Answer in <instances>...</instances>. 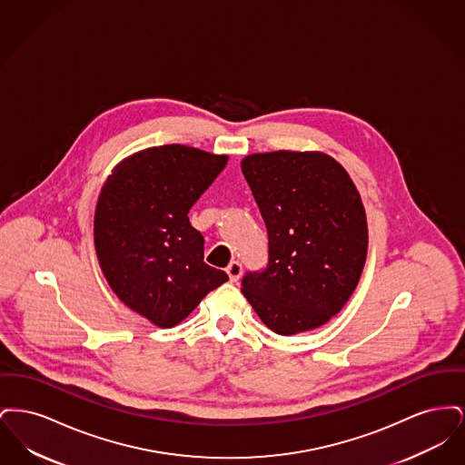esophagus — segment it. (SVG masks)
Returning <instances> with one entry per match:
<instances>
[{
	"instance_id": "34e87169",
	"label": "esophagus",
	"mask_w": 465,
	"mask_h": 465,
	"mask_svg": "<svg viewBox=\"0 0 465 465\" xmlns=\"http://www.w3.org/2000/svg\"><path fill=\"white\" fill-rule=\"evenodd\" d=\"M226 273H228L232 282H237L242 275V265L239 262H232L230 265L226 266Z\"/></svg>"
}]
</instances>
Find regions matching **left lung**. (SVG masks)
Segmentation results:
<instances>
[{
    "label": "left lung",
    "instance_id": "1",
    "mask_svg": "<svg viewBox=\"0 0 465 465\" xmlns=\"http://www.w3.org/2000/svg\"><path fill=\"white\" fill-rule=\"evenodd\" d=\"M242 173L268 233V262L243 275V296L277 334L326 324L366 262V214L352 179L317 152L245 156Z\"/></svg>",
    "mask_w": 465,
    "mask_h": 465
}]
</instances>
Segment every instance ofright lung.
Wrapping results in <instances>:
<instances>
[{
    "instance_id": "1",
    "label": "right lung",
    "mask_w": 465,
    "mask_h": 465,
    "mask_svg": "<svg viewBox=\"0 0 465 465\" xmlns=\"http://www.w3.org/2000/svg\"><path fill=\"white\" fill-rule=\"evenodd\" d=\"M228 156L181 144L124 160L97 200L94 242L116 296L160 328H173L228 275L203 262L188 213Z\"/></svg>"
}]
</instances>
